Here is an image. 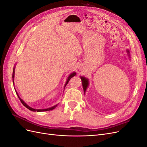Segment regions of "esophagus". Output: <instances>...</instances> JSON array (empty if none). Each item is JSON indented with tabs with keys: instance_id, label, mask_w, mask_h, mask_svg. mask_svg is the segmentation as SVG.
I'll return each instance as SVG.
<instances>
[{
	"instance_id": "obj_1",
	"label": "esophagus",
	"mask_w": 147,
	"mask_h": 147,
	"mask_svg": "<svg viewBox=\"0 0 147 147\" xmlns=\"http://www.w3.org/2000/svg\"><path fill=\"white\" fill-rule=\"evenodd\" d=\"M80 68H81V66H80Z\"/></svg>"
}]
</instances>
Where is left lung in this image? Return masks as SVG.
I'll return each mask as SVG.
<instances>
[{
  "instance_id": "1",
  "label": "left lung",
  "mask_w": 147,
  "mask_h": 147,
  "mask_svg": "<svg viewBox=\"0 0 147 147\" xmlns=\"http://www.w3.org/2000/svg\"><path fill=\"white\" fill-rule=\"evenodd\" d=\"M127 54L129 56V50H127ZM81 80H82V85H83V91H84V93H85L86 89L89 85V81L88 78H86L85 77H81Z\"/></svg>"
}]
</instances>
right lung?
<instances>
[{"label": "right lung", "mask_w": 147, "mask_h": 147, "mask_svg": "<svg viewBox=\"0 0 147 147\" xmlns=\"http://www.w3.org/2000/svg\"><path fill=\"white\" fill-rule=\"evenodd\" d=\"M76 75V73L75 72H73V73H72L69 76V77H68V78H67V82H66V83H65V86L64 87H65V86L67 85V83H69V80H70L73 77H74L75 75ZM14 75H15V68H14V69H13V75H12V78H13V84H14ZM15 91H16V94H17V96H18V98L20 99V101L21 102V103L23 104V105L24 106V107H26V108L27 109H28L29 110H31V111H33V112H44V111H48V110H53V109H54L56 107L57 105H55V106H53V107H50V108H48V109H33V108H32V107H29V105H28L27 104H26L25 102L22 100L20 97V96H18V93H17V92H16V91L15 90Z\"/></svg>", "instance_id": "1"}]
</instances>
